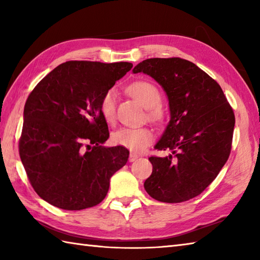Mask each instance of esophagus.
<instances>
[{"instance_id": "1", "label": "esophagus", "mask_w": 260, "mask_h": 260, "mask_svg": "<svg viewBox=\"0 0 260 260\" xmlns=\"http://www.w3.org/2000/svg\"><path fill=\"white\" fill-rule=\"evenodd\" d=\"M137 157H139V155H137V154L131 153V154H129V157H128V161H129V162H134Z\"/></svg>"}]
</instances>
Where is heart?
Listing matches in <instances>:
<instances>
[{
	"label": "heart",
	"mask_w": 260,
	"mask_h": 260,
	"mask_svg": "<svg viewBox=\"0 0 260 260\" xmlns=\"http://www.w3.org/2000/svg\"><path fill=\"white\" fill-rule=\"evenodd\" d=\"M129 95L139 101L147 108V117L154 121H161L164 112L161 107V92L158 88L146 80H139L127 88ZM101 113L108 124H113L116 119V91L108 89L101 101ZM113 143L133 152H142L152 144L154 134L151 128L142 127H121L112 135Z\"/></svg>",
	"instance_id": "obj_1"
}]
</instances>
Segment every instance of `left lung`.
<instances>
[{
	"instance_id": "left-lung-1",
	"label": "left lung",
	"mask_w": 260,
	"mask_h": 260,
	"mask_svg": "<svg viewBox=\"0 0 260 260\" xmlns=\"http://www.w3.org/2000/svg\"><path fill=\"white\" fill-rule=\"evenodd\" d=\"M133 73H144L163 87L171 119L155 145L172 151L151 156L146 192L157 201H187L207 189L230 155L235 114L217 81L193 62L181 58H151Z\"/></svg>"
}]
</instances>
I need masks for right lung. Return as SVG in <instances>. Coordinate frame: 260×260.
<instances>
[{
	"mask_svg": "<svg viewBox=\"0 0 260 260\" xmlns=\"http://www.w3.org/2000/svg\"><path fill=\"white\" fill-rule=\"evenodd\" d=\"M132 67L124 61H67L30 92L19 153L33 190L48 203L84 210L106 197L110 178L129 152L102 146L109 132L101 101Z\"/></svg>",
	"mask_w": 260,
	"mask_h": 260,
	"instance_id": "obj_1",
	"label": "right lung"
}]
</instances>
